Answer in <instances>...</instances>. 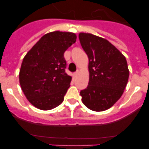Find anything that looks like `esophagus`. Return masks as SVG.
Masks as SVG:
<instances>
[{"mask_svg": "<svg viewBox=\"0 0 149 149\" xmlns=\"http://www.w3.org/2000/svg\"><path fill=\"white\" fill-rule=\"evenodd\" d=\"M79 73H80V72H79V71H78V70H77V72H75V73H74V74H73L74 77H77V75H78V74H79Z\"/></svg>", "mask_w": 149, "mask_h": 149, "instance_id": "obj_1", "label": "esophagus"}]
</instances>
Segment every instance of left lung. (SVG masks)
Returning a JSON list of instances; mask_svg holds the SVG:
<instances>
[{"instance_id": "1", "label": "left lung", "mask_w": 149, "mask_h": 149, "mask_svg": "<svg viewBox=\"0 0 149 149\" xmlns=\"http://www.w3.org/2000/svg\"><path fill=\"white\" fill-rule=\"evenodd\" d=\"M79 39L89 58V84L80 93L82 102L91 110L104 111L114 105L125 89L129 77L127 60L104 38L80 33Z\"/></svg>"}]
</instances>
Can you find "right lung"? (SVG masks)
<instances>
[{
  "label": "right lung",
  "mask_w": 149,
  "mask_h": 149,
  "mask_svg": "<svg viewBox=\"0 0 149 149\" xmlns=\"http://www.w3.org/2000/svg\"><path fill=\"white\" fill-rule=\"evenodd\" d=\"M77 36L54 31L44 35L24 56L19 83L30 103L42 110L60 104L70 86L72 77L65 72V51L75 43Z\"/></svg>",
  "instance_id": "1"
}]
</instances>
